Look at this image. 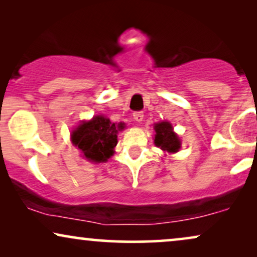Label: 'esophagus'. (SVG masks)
<instances>
[{
  "label": "esophagus",
  "instance_id": "obj_1",
  "mask_svg": "<svg viewBox=\"0 0 257 257\" xmlns=\"http://www.w3.org/2000/svg\"><path fill=\"white\" fill-rule=\"evenodd\" d=\"M134 119L136 122H141L143 119V112L142 111H135L134 112Z\"/></svg>",
  "mask_w": 257,
  "mask_h": 257
}]
</instances>
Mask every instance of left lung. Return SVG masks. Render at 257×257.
<instances>
[{
	"label": "left lung",
	"instance_id": "1",
	"mask_svg": "<svg viewBox=\"0 0 257 257\" xmlns=\"http://www.w3.org/2000/svg\"><path fill=\"white\" fill-rule=\"evenodd\" d=\"M155 129V143L156 147L167 153H177L181 148V141L175 133L173 131V125L170 122L163 121L154 124Z\"/></svg>",
	"mask_w": 257,
	"mask_h": 257
}]
</instances>
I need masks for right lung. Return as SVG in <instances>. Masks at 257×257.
Masks as SVG:
<instances>
[{
    "instance_id": "obj_1",
    "label": "right lung",
    "mask_w": 257,
    "mask_h": 257,
    "mask_svg": "<svg viewBox=\"0 0 257 257\" xmlns=\"http://www.w3.org/2000/svg\"><path fill=\"white\" fill-rule=\"evenodd\" d=\"M124 129L123 123H112L103 115L83 121L71 133V142L81 150L82 156L90 162H107L114 155L117 134Z\"/></svg>"
}]
</instances>
